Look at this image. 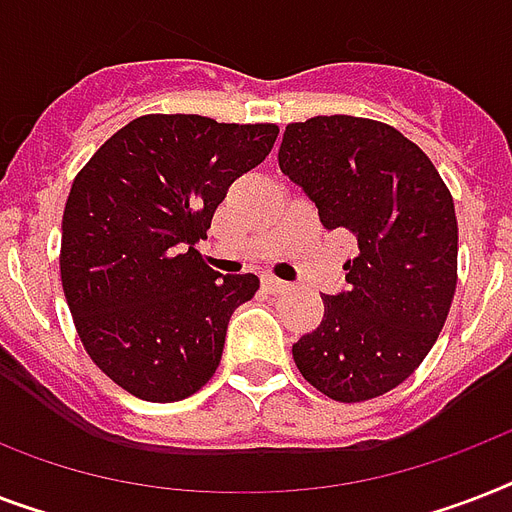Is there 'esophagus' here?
<instances>
[{"instance_id": "34e87169", "label": "esophagus", "mask_w": 512, "mask_h": 512, "mask_svg": "<svg viewBox=\"0 0 512 512\" xmlns=\"http://www.w3.org/2000/svg\"><path fill=\"white\" fill-rule=\"evenodd\" d=\"M287 287H289L287 281L273 279V276H263V289L268 292V295H279V292H284Z\"/></svg>"}]
</instances>
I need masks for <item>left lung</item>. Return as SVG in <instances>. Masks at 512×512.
I'll return each mask as SVG.
<instances>
[{"instance_id":"left-lung-1","label":"left lung","mask_w":512,"mask_h":512,"mask_svg":"<svg viewBox=\"0 0 512 512\" xmlns=\"http://www.w3.org/2000/svg\"><path fill=\"white\" fill-rule=\"evenodd\" d=\"M279 167L316 201L327 231L356 236L350 287L324 295V319L292 345L305 380L356 404L388 393L422 364L457 289L454 199L425 151L361 116L287 124Z\"/></svg>"}]
</instances>
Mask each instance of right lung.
<instances>
[{
  "label": "right lung",
  "instance_id": "add662e5",
  "mask_svg": "<svg viewBox=\"0 0 512 512\" xmlns=\"http://www.w3.org/2000/svg\"><path fill=\"white\" fill-rule=\"evenodd\" d=\"M276 135L268 122L138 116L74 177L60 281L84 350L132 396L170 404L212 380L228 319L260 279L220 276L196 244L228 185L271 154Z\"/></svg>",
  "mask_w": 512,
  "mask_h": 512
}]
</instances>
